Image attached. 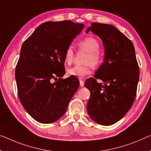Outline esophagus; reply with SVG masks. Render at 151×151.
<instances>
[{"label": "esophagus", "instance_id": "34e87169", "mask_svg": "<svg viewBox=\"0 0 151 151\" xmlns=\"http://www.w3.org/2000/svg\"><path fill=\"white\" fill-rule=\"evenodd\" d=\"M79 82H80V86H81V87H83V86H84V81H83V80L80 79V80H79Z\"/></svg>", "mask_w": 151, "mask_h": 151}]
</instances>
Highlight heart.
<instances>
[{
  "instance_id": "heart-1",
  "label": "heart",
  "mask_w": 151,
  "mask_h": 151,
  "mask_svg": "<svg viewBox=\"0 0 151 151\" xmlns=\"http://www.w3.org/2000/svg\"><path fill=\"white\" fill-rule=\"evenodd\" d=\"M80 49L88 53L85 63L86 65L78 66L76 65L68 70V74L70 76L82 78L89 75L91 72V65L97 66L101 62V56L99 53L100 45L98 40L93 37H87L78 42ZM75 53L72 46H68L66 49L64 55V60L66 64H70L73 61Z\"/></svg>"
}]
</instances>
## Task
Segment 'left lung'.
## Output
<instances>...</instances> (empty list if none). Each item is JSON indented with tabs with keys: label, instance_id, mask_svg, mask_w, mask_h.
<instances>
[{
	"label": "left lung",
	"instance_id": "obj_1",
	"mask_svg": "<svg viewBox=\"0 0 151 151\" xmlns=\"http://www.w3.org/2000/svg\"><path fill=\"white\" fill-rule=\"evenodd\" d=\"M100 38L104 47V62L85 86L91 95L87 105L96 123L111 125L131 109L136 95L140 71L132 42L115 27L93 22L87 29ZM96 78L102 80L98 83Z\"/></svg>",
	"mask_w": 151,
	"mask_h": 151
}]
</instances>
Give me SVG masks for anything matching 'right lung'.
<instances>
[{
	"instance_id": "1",
	"label": "right lung",
	"mask_w": 151,
	"mask_h": 151,
	"mask_svg": "<svg viewBox=\"0 0 151 151\" xmlns=\"http://www.w3.org/2000/svg\"><path fill=\"white\" fill-rule=\"evenodd\" d=\"M83 28V24L70 20L47 22L22 45L15 68L18 96L38 122L51 123L61 118L77 91V78H60L65 74V50ZM58 77L57 82H51Z\"/></svg>"
}]
</instances>
